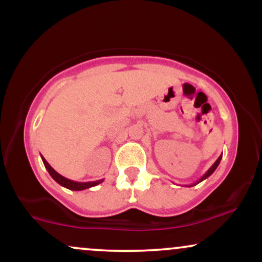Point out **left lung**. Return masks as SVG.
<instances>
[{"mask_svg": "<svg viewBox=\"0 0 262 262\" xmlns=\"http://www.w3.org/2000/svg\"><path fill=\"white\" fill-rule=\"evenodd\" d=\"M221 160H222V155H221V156H219V158L217 159V160H215V162H214V164H213V165H212V166H210V167H209V169H208V171H207V172H206V173H204V175H203L202 177H201V179H200V180H198V181H196V182H194V183H192V185H189V186H186V187H192V186L197 185V183L202 182V181H203V180H206V179H207V177H209L210 175H212V173H213V172H214V171H215V169H217V167H218V165H219V162H221Z\"/></svg>", "mask_w": 262, "mask_h": 262, "instance_id": "obj_1", "label": "left lung"}]
</instances>
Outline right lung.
I'll use <instances>...</instances> for the list:
<instances>
[{"label": "right lung", "instance_id": "add662e5", "mask_svg": "<svg viewBox=\"0 0 262 262\" xmlns=\"http://www.w3.org/2000/svg\"><path fill=\"white\" fill-rule=\"evenodd\" d=\"M41 160H43L45 169L48 170V172L50 173V176H52L53 179L59 183V185H61L62 187H65V188H68V189H71V191H82V189L93 187V186H97V185H100L101 182H103V180H97V181H90V182L73 181V180L66 179V177L60 175L59 172H56V171L54 170L49 164H48V161L45 160L43 156H41Z\"/></svg>", "mask_w": 262, "mask_h": 262}]
</instances>
